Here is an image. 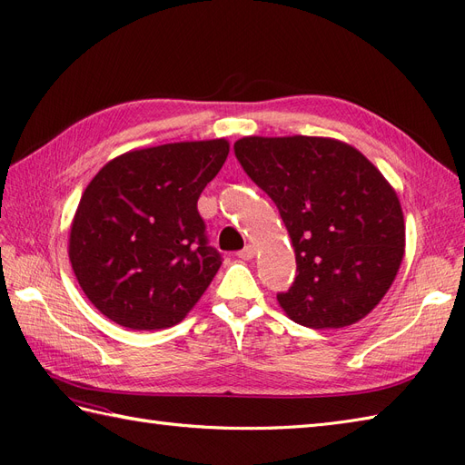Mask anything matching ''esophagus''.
Here are the masks:
<instances>
[{"mask_svg": "<svg viewBox=\"0 0 465 465\" xmlns=\"http://www.w3.org/2000/svg\"><path fill=\"white\" fill-rule=\"evenodd\" d=\"M254 256H256V248L252 244H246L241 252H238V258H242V260H252Z\"/></svg>", "mask_w": 465, "mask_h": 465, "instance_id": "esophagus-1", "label": "esophagus"}]
</instances>
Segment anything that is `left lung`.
<instances>
[{
	"mask_svg": "<svg viewBox=\"0 0 465 465\" xmlns=\"http://www.w3.org/2000/svg\"><path fill=\"white\" fill-rule=\"evenodd\" d=\"M244 173L275 202L297 258L277 301L306 328L367 316L396 279L405 250L398 193L361 151L331 137L238 139Z\"/></svg>",
	"mask_w": 465,
	"mask_h": 465,
	"instance_id": "8db88e82",
	"label": "left lung"
}]
</instances>
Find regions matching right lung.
<instances>
[{
    "mask_svg": "<svg viewBox=\"0 0 465 465\" xmlns=\"http://www.w3.org/2000/svg\"><path fill=\"white\" fill-rule=\"evenodd\" d=\"M227 154V139L166 143L96 173L69 231V262L98 312L147 331L186 318L221 267L198 200Z\"/></svg>",
    "mask_w": 465,
    "mask_h": 465,
    "instance_id": "right-lung-1",
    "label": "right lung"
}]
</instances>
